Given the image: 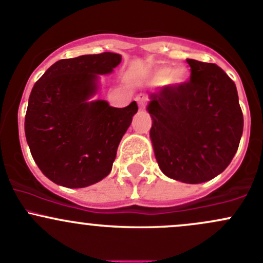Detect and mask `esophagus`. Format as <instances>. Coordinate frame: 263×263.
I'll list each match as a JSON object with an SVG mask.
<instances>
[{"label":"esophagus","mask_w":263,"mask_h":263,"mask_svg":"<svg viewBox=\"0 0 263 263\" xmlns=\"http://www.w3.org/2000/svg\"><path fill=\"white\" fill-rule=\"evenodd\" d=\"M136 100H137V103H139L140 109H144L145 105H146V98L142 97V95H139V97L136 98Z\"/></svg>","instance_id":"esophagus-1"}]
</instances>
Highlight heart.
<instances>
[{"label": "heart", "instance_id": "obj_1", "mask_svg": "<svg viewBox=\"0 0 263 263\" xmlns=\"http://www.w3.org/2000/svg\"><path fill=\"white\" fill-rule=\"evenodd\" d=\"M188 78V70L184 66H176L173 68L160 67L150 76L151 84H165L169 86H179L184 84Z\"/></svg>", "mask_w": 263, "mask_h": 263}]
</instances>
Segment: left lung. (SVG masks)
<instances>
[{"label":"left lung","instance_id":"obj_1","mask_svg":"<svg viewBox=\"0 0 263 263\" xmlns=\"http://www.w3.org/2000/svg\"><path fill=\"white\" fill-rule=\"evenodd\" d=\"M191 80L148 95L151 144L166 177L197 184L227 169L243 134L232 79L215 63L187 60Z\"/></svg>","mask_w":263,"mask_h":263}]
</instances>
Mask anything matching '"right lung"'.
I'll use <instances>...</instances> for the list:
<instances>
[{"label": "right lung", "mask_w": 263, "mask_h": 263, "mask_svg": "<svg viewBox=\"0 0 263 263\" xmlns=\"http://www.w3.org/2000/svg\"><path fill=\"white\" fill-rule=\"evenodd\" d=\"M118 53L104 52L60 60L30 92L25 136L42 173L55 184L84 188L112 171L117 148L137 113L136 102L124 108L91 100L99 75L121 63Z\"/></svg>", "instance_id": "1"}]
</instances>
